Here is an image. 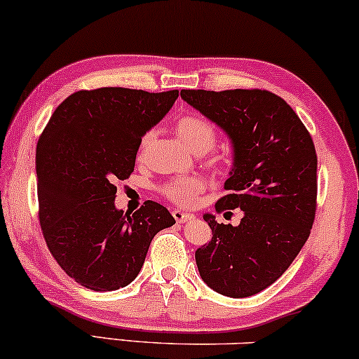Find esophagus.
I'll return each instance as SVG.
<instances>
[{"instance_id":"1","label":"esophagus","mask_w":359,"mask_h":359,"mask_svg":"<svg viewBox=\"0 0 359 359\" xmlns=\"http://www.w3.org/2000/svg\"><path fill=\"white\" fill-rule=\"evenodd\" d=\"M172 215H174V219L177 220V224H184V222H189L192 220V213H187V212H182V210H177L172 212Z\"/></svg>"}]
</instances>
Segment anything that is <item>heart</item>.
Returning a JSON list of instances; mask_svg holds the SVG:
<instances>
[{
    "label": "heart",
    "mask_w": 359,
    "mask_h": 359,
    "mask_svg": "<svg viewBox=\"0 0 359 359\" xmlns=\"http://www.w3.org/2000/svg\"><path fill=\"white\" fill-rule=\"evenodd\" d=\"M175 134L192 152L210 151L217 140L215 126L205 117L197 114H184L175 121ZM151 134H147L140 144V152L147 147ZM203 190V182L197 177H180L164 187V194L170 201L180 205H192L197 195Z\"/></svg>",
    "instance_id": "b5f03b06"
}]
</instances>
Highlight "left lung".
<instances>
[{
	"mask_svg": "<svg viewBox=\"0 0 359 359\" xmlns=\"http://www.w3.org/2000/svg\"><path fill=\"white\" fill-rule=\"evenodd\" d=\"M180 97L229 135L233 165L215 210L243 212L237 226L205 213L212 240L195 252L217 293L245 298L287 271L310 237L316 210V151L300 117L262 89H182Z\"/></svg>",
	"mask_w": 359,
	"mask_h": 359,
	"instance_id": "obj_1",
	"label": "left lung"
}]
</instances>
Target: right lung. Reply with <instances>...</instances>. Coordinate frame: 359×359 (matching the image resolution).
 Segmentation results:
<instances>
[{
  "mask_svg": "<svg viewBox=\"0 0 359 359\" xmlns=\"http://www.w3.org/2000/svg\"><path fill=\"white\" fill-rule=\"evenodd\" d=\"M179 90H78L53 112L36 147L39 224L49 252L83 287L111 292L142 269L157 232L175 224L161 203L116 208V182L134 172L142 135L158 124Z\"/></svg>",
  "mask_w": 359,
  "mask_h": 359,
  "instance_id": "right-lung-1",
  "label": "right lung"
}]
</instances>
